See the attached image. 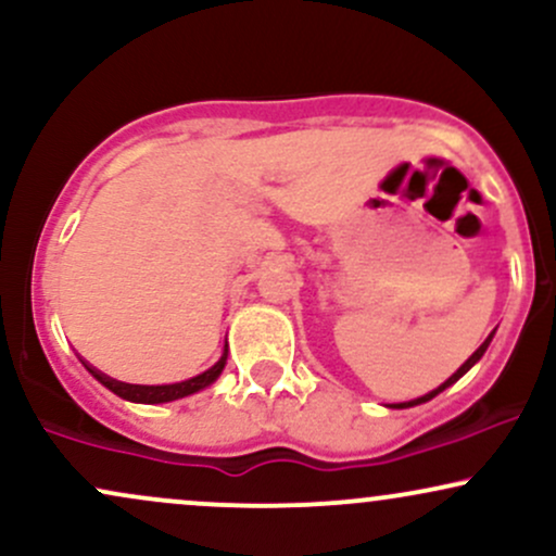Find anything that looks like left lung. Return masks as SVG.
Here are the masks:
<instances>
[{"label": "left lung", "instance_id": "left-lung-1", "mask_svg": "<svg viewBox=\"0 0 556 556\" xmlns=\"http://www.w3.org/2000/svg\"><path fill=\"white\" fill-rule=\"evenodd\" d=\"M491 337H494V334H489V337H486V340H483V344H481V348H478V350H476V353H473V355H470V358H468V361H465V363H463V366H460V368H457V371H455V374H452V376H450V379H446L442 387H437V389H433V392H429V394H424V397H418V400H410V402H400V405H392V407H413V405H420V402H429L431 397H437V394H439V392H444V389H446V387H450V384H455V381H457V379H460V376H463V374H468V371H470V368H473V366H476V363L483 358V353H486V348H489Z\"/></svg>", "mask_w": 556, "mask_h": 556}]
</instances>
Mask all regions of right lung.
<instances>
[{"label":"right lung","instance_id":"1","mask_svg":"<svg viewBox=\"0 0 556 556\" xmlns=\"http://www.w3.org/2000/svg\"><path fill=\"white\" fill-rule=\"evenodd\" d=\"M227 363V344H225V353H222V358L214 363L208 371L193 376V379L188 381H180V384H162V387H143V384H125V381H117V379H110L106 374L96 371L93 366H88L86 361H83V366L88 368V374L93 376L96 381H101L110 392L117 394V397L123 400H130V402H143V405H159V402H172V400H180V397H188V394H195L201 392V389H206L208 384H214L216 379H219L222 368H225Z\"/></svg>","mask_w":556,"mask_h":556}]
</instances>
